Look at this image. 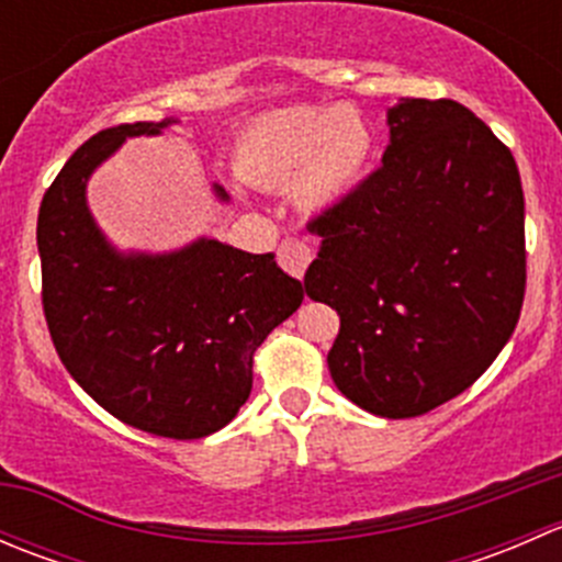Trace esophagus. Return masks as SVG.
Returning a JSON list of instances; mask_svg holds the SVG:
<instances>
[{
  "instance_id": "esophagus-1",
  "label": "esophagus",
  "mask_w": 562,
  "mask_h": 562,
  "mask_svg": "<svg viewBox=\"0 0 562 562\" xmlns=\"http://www.w3.org/2000/svg\"><path fill=\"white\" fill-rule=\"evenodd\" d=\"M310 260H313V249H310L307 241L299 239V236H285V239L280 241V247H277V263H280L288 274L304 277Z\"/></svg>"
}]
</instances>
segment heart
<instances>
[{"label": "heart", "instance_id": "1", "mask_svg": "<svg viewBox=\"0 0 562 562\" xmlns=\"http://www.w3.org/2000/svg\"><path fill=\"white\" fill-rule=\"evenodd\" d=\"M375 135L345 105L285 108L255 119L236 144V171L252 184L296 180L299 203L326 209L348 195L370 166Z\"/></svg>", "mask_w": 562, "mask_h": 562}]
</instances>
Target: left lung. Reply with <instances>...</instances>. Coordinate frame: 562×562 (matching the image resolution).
Listing matches in <instances>:
<instances>
[{"label":"left lung","instance_id":"left-lung-1","mask_svg":"<svg viewBox=\"0 0 562 562\" xmlns=\"http://www.w3.org/2000/svg\"><path fill=\"white\" fill-rule=\"evenodd\" d=\"M383 166L307 228L323 239L304 291L339 315L337 389L383 418L454 400L517 328L525 195L512 149L454 100L389 111Z\"/></svg>","mask_w":562,"mask_h":562}]
</instances>
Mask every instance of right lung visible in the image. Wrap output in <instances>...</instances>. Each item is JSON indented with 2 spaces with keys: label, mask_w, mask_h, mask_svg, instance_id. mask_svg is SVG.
I'll return each mask as SVG.
<instances>
[{
  "label": "right lung",
  "mask_w": 562,
  "mask_h": 562,
  "mask_svg": "<svg viewBox=\"0 0 562 562\" xmlns=\"http://www.w3.org/2000/svg\"><path fill=\"white\" fill-rule=\"evenodd\" d=\"M171 122L116 124L78 146L40 203L37 249L50 342L78 386L130 427L195 440L239 413L255 350L304 291L271 252L201 239L122 258L105 245L83 198L89 173L124 138Z\"/></svg>",
  "instance_id": "obj_1"
}]
</instances>
